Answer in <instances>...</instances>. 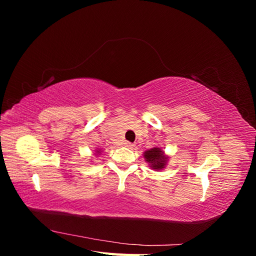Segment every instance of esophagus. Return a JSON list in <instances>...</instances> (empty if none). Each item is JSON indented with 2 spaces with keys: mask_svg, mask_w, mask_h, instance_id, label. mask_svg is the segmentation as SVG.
I'll return each mask as SVG.
<instances>
[{
  "mask_svg": "<svg viewBox=\"0 0 256 256\" xmlns=\"http://www.w3.org/2000/svg\"><path fill=\"white\" fill-rule=\"evenodd\" d=\"M125 146H126V147H128V148H132V147L134 146V144L130 143V142H125Z\"/></svg>",
  "mask_w": 256,
  "mask_h": 256,
  "instance_id": "34e87169",
  "label": "esophagus"
}]
</instances>
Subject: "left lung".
I'll list each match as a JSON object with an SVG mask.
<instances>
[{
  "mask_svg": "<svg viewBox=\"0 0 256 256\" xmlns=\"http://www.w3.org/2000/svg\"><path fill=\"white\" fill-rule=\"evenodd\" d=\"M144 158L148 162L152 170L164 168L168 162V157L164 154V150H161L159 147H154L152 150H146L144 152Z\"/></svg>",
  "mask_w": 256,
  "mask_h": 256,
  "instance_id": "8db88e82",
  "label": "left lung"
}]
</instances>
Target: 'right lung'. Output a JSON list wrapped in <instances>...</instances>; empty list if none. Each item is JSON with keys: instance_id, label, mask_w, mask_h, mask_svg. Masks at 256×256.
<instances>
[{"instance_id": "add662e5", "label": "right lung", "mask_w": 256, "mask_h": 256, "mask_svg": "<svg viewBox=\"0 0 256 256\" xmlns=\"http://www.w3.org/2000/svg\"><path fill=\"white\" fill-rule=\"evenodd\" d=\"M96 152H97V154H100V152H99V150H96Z\"/></svg>"}]
</instances>
